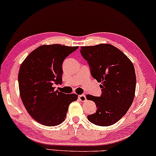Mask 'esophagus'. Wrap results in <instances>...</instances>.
<instances>
[{
    "instance_id": "1",
    "label": "esophagus",
    "mask_w": 156,
    "mask_h": 156,
    "mask_svg": "<svg viewBox=\"0 0 156 156\" xmlns=\"http://www.w3.org/2000/svg\"><path fill=\"white\" fill-rule=\"evenodd\" d=\"M78 99L81 102H85L87 101V98H86L85 94H79L78 95Z\"/></svg>"
}]
</instances>
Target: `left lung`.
Masks as SVG:
<instances>
[{
    "instance_id": "obj_1",
    "label": "left lung",
    "mask_w": 156,
    "mask_h": 156,
    "mask_svg": "<svg viewBox=\"0 0 156 156\" xmlns=\"http://www.w3.org/2000/svg\"><path fill=\"white\" fill-rule=\"evenodd\" d=\"M80 53L88 62L93 78L101 83V97L87 95V99L94 101L98 108L87 119L99 126L114 124L126 114L135 97L136 78L133 64L120 50L110 44L83 46Z\"/></svg>"
}]
</instances>
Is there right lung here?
Segmentation results:
<instances>
[{
	"instance_id": "right-lung-1",
	"label": "right lung",
	"mask_w": 156,
	"mask_h": 156,
	"mask_svg": "<svg viewBox=\"0 0 156 156\" xmlns=\"http://www.w3.org/2000/svg\"><path fill=\"white\" fill-rule=\"evenodd\" d=\"M78 47L59 44L39 46L26 57L18 74L20 94L25 108L37 122L55 126L63 122L78 94L55 90L62 82V63Z\"/></svg>"
}]
</instances>
